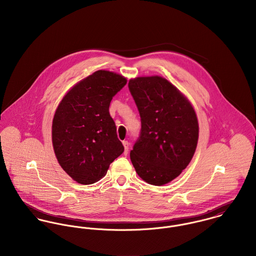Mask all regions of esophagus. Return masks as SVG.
Returning a JSON list of instances; mask_svg holds the SVG:
<instances>
[{"label": "esophagus", "instance_id": "esophagus-1", "mask_svg": "<svg viewBox=\"0 0 256 256\" xmlns=\"http://www.w3.org/2000/svg\"><path fill=\"white\" fill-rule=\"evenodd\" d=\"M122 143H123L124 150H124V154H128V150H129V143H128L127 141H123Z\"/></svg>", "mask_w": 256, "mask_h": 256}]
</instances>
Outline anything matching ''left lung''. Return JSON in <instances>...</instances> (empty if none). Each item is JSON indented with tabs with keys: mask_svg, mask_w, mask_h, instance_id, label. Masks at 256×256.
<instances>
[{
	"mask_svg": "<svg viewBox=\"0 0 256 256\" xmlns=\"http://www.w3.org/2000/svg\"><path fill=\"white\" fill-rule=\"evenodd\" d=\"M129 90L141 117V133L130 152L138 176L160 186L178 178L195 152L199 126L189 100L158 76L131 78Z\"/></svg>",
	"mask_w": 256,
	"mask_h": 256,
	"instance_id": "8db88e82",
	"label": "left lung"
}]
</instances>
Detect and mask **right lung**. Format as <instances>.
<instances>
[{"mask_svg": "<svg viewBox=\"0 0 256 256\" xmlns=\"http://www.w3.org/2000/svg\"><path fill=\"white\" fill-rule=\"evenodd\" d=\"M126 82L121 74L100 70L74 84L59 104L52 123V143L59 164L74 182L100 180L124 152L110 106Z\"/></svg>", "mask_w": 256, "mask_h": 256, "instance_id": "add662e5", "label": "right lung"}]
</instances>
